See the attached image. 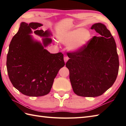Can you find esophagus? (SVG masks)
<instances>
[{
  "label": "esophagus",
  "instance_id": "1",
  "mask_svg": "<svg viewBox=\"0 0 126 126\" xmlns=\"http://www.w3.org/2000/svg\"><path fill=\"white\" fill-rule=\"evenodd\" d=\"M68 58L67 56H65V57H64V61H65V63L68 61Z\"/></svg>",
  "mask_w": 126,
  "mask_h": 126
}]
</instances>
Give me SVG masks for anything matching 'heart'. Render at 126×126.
Instances as JSON below:
<instances>
[{
	"instance_id": "b5f03b06",
	"label": "heart",
	"mask_w": 126,
	"mask_h": 126,
	"mask_svg": "<svg viewBox=\"0 0 126 126\" xmlns=\"http://www.w3.org/2000/svg\"><path fill=\"white\" fill-rule=\"evenodd\" d=\"M91 34L89 30L78 28L63 33L58 38L63 44L68 45L69 50L76 52L85 47L90 40Z\"/></svg>"
}]
</instances>
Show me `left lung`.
Instances as JSON below:
<instances>
[{"label": "left lung", "instance_id": "obj_1", "mask_svg": "<svg viewBox=\"0 0 126 126\" xmlns=\"http://www.w3.org/2000/svg\"><path fill=\"white\" fill-rule=\"evenodd\" d=\"M91 29L98 33L85 47L67 53L66 66L74 93L82 97L101 96L116 80L119 68V56L113 36L106 25L97 23Z\"/></svg>", "mask_w": 126, "mask_h": 126}]
</instances>
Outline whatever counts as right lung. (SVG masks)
Listing matches in <instances>:
<instances>
[{
  "mask_svg": "<svg viewBox=\"0 0 126 126\" xmlns=\"http://www.w3.org/2000/svg\"><path fill=\"white\" fill-rule=\"evenodd\" d=\"M43 24L20 23L12 38L7 55V73L11 83L22 94L31 97L47 94L61 68L65 66L61 53H50L45 48L52 42L49 30L38 29ZM32 30L42 37L43 43L35 40Z\"/></svg>",
  "mask_w": 126,
  "mask_h": 126,
  "instance_id": "obj_1",
  "label": "right lung"
}]
</instances>
